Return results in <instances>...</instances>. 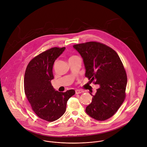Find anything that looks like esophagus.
Here are the masks:
<instances>
[{
    "mask_svg": "<svg viewBox=\"0 0 147 147\" xmlns=\"http://www.w3.org/2000/svg\"><path fill=\"white\" fill-rule=\"evenodd\" d=\"M83 92H84V91H82V90H76L75 91L76 94H82V93H83Z\"/></svg>",
    "mask_w": 147,
    "mask_h": 147,
    "instance_id": "obj_1",
    "label": "esophagus"
}]
</instances>
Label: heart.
I'll return each instance as SVG.
<instances>
[{
    "mask_svg": "<svg viewBox=\"0 0 147 147\" xmlns=\"http://www.w3.org/2000/svg\"><path fill=\"white\" fill-rule=\"evenodd\" d=\"M74 56H71L70 58H71V57H74Z\"/></svg>",
    "mask_w": 147,
    "mask_h": 147,
    "instance_id": "heart-1",
    "label": "heart"
}]
</instances>
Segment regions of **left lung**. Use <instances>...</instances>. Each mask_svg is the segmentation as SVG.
<instances>
[{
    "label": "left lung",
    "instance_id": "left-lung-1",
    "mask_svg": "<svg viewBox=\"0 0 147 147\" xmlns=\"http://www.w3.org/2000/svg\"><path fill=\"white\" fill-rule=\"evenodd\" d=\"M83 59L86 77L99 84L91 103L86 109L93 119L104 121L112 117L125 98L127 76L123 64L115 51L96 42L73 46Z\"/></svg>",
    "mask_w": 147,
    "mask_h": 147
}]
</instances>
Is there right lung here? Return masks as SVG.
<instances>
[{"instance_id":"add662e5","label":"right lung","mask_w":147,"mask_h":147,"mask_svg":"<svg viewBox=\"0 0 147 147\" xmlns=\"http://www.w3.org/2000/svg\"><path fill=\"white\" fill-rule=\"evenodd\" d=\"M65 48L53 47L32 59L24 75V92L36 115L47 121L59 119L65 112L67 102L75 91H55L51 81L53 79L52 68L55 60Z\"/></svg>"}]
</instances>
